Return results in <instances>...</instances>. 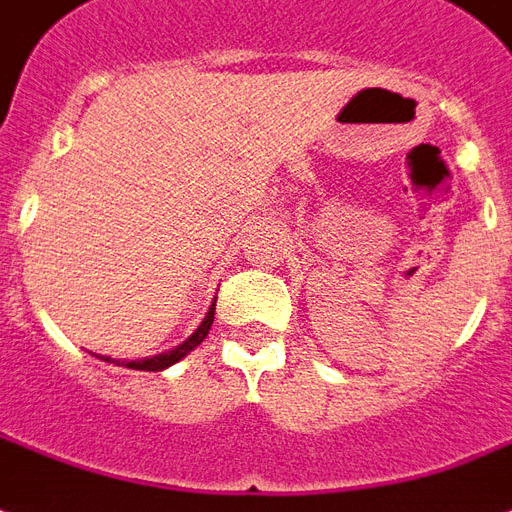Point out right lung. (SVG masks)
Segmentation results:
<instances>
[{
  "mask_svg": "<svg viewBox=\"0 0 512 512\" xmlns=\"http://www.w3.org/2000/svg\"><path fill=\"white\" fill-rule=\"evenodd\" d=\"M213 315H216V299H213V304L208 307V315L202 318V323L194 328V334L189 336L186 342H181L178 347H173V350H168V352L152 355V358L120 360V358H109V355H98V358L106 360V363H114V366L133 368V371H165L168 366H173V363H178L181 358H186V355H189V352H192L197 344H202V339L208 336V331H211V326H213Z\"/></svg>",
  "mask_w": 512,
  "mask_h": 512,
  "instance_id": "1",
  "label": "right lung"
}]
</instances>
